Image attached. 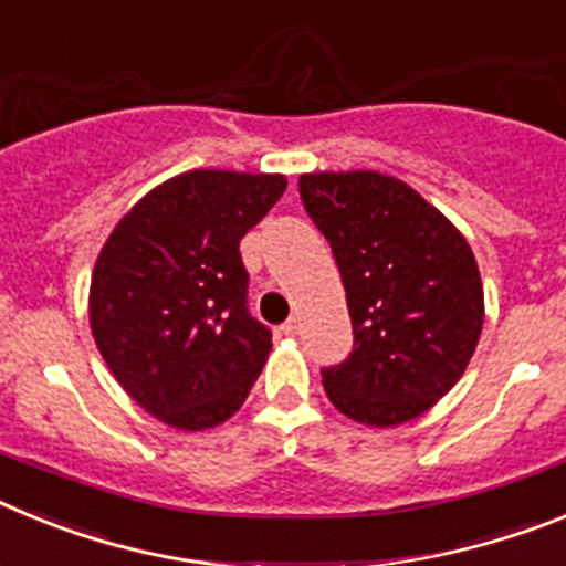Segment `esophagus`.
<instances>
[{"mask_svg":"<svg viewBox=\"0 0 566 566\" xmlns=\"http://www.w3.org/2000/svg\"><path fill=\"white\" fill-rule=\"evenodd\" d=\"M297 328H300V319L297 317H289L286 323L280 326V332L286 334V337H294V334H297Z\"/></svg>","mask_w":566,"mask_h":566,"instance_id":"34e87169","label":"esophagus"}]
</instances>
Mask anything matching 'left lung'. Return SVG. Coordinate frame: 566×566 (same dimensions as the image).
<instances>
[{"label": "left lung", "instance_id": "8db88e82", "mask_svg": "<svg viewBox=\"0 0 566 566\" xmlns=\"http://www.w3.org/2000/svg\"><path fill=\"white\" fill-rule=\"evenodd\" d=\"M300 198L332 243L354 326V352L323 368V388L354 422H411L451 391L476 352V258L437 207L391 175H300Z\"/></svg>", "mask_w": 566, "mask_h": 566}]
</instances>
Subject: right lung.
I'll list each match as a JSON object with an SVG mask.
<instances>
[{"instance_id":"right-lung-1","label":"right lung","mask_w":566,"mask_h":566,"mask_svg":"<svg viewBox=\"0 0 566 566\" xmlns=\"http://www.w3.org/2000/svg\"><path fill=\"white\" fill-rule=\"evenodd\" d=\"M283 192V175H175L124 214L98 254V352L124 391L178 431L227 422L272 352V332L247 306L240 238Z\"/></svg>"}]
</instances>
